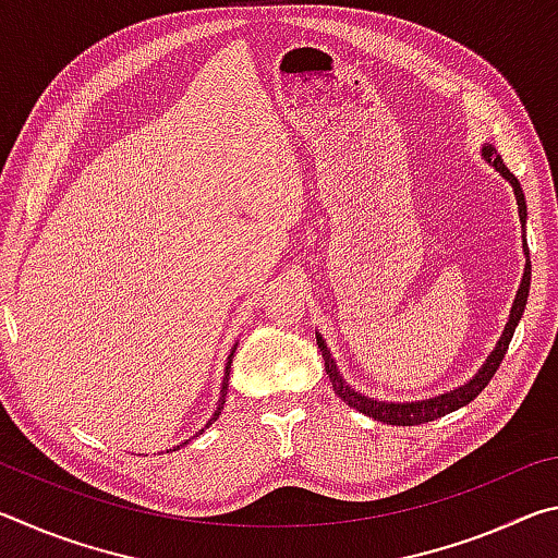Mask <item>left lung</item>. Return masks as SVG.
Masks as SVG:
<instances>
[{"label":"left lung","mask_w":558,"mask_h":558,"mask_svg":"<svg viewBox=\"0 0 558 558\" xmlns=\"http://www.w3.org/2000/svg\"><path fill=\"white\" fill-rule=\"evenodd\" d=\"M483 159L489 165L495 167V172H499V177H505L509 186H512L514 192V199H517V211H519V223H522V251H524V272H522V282H519V290H517V298L512 302V310H509V319L502 329V337L497 339V344L489 356L485 359V364L480 366L477 374L472 376L470 381H465L458 389L446 391V393H438V396H430V399H421V401H379V399H372V396H366L362 391H356L352 384H349L342 374H339V366H337V359L329 352L327 342L323 339V335L315 332L317 337V347L319 352H323L325 359V372L329 376V381H332V389L335 393L342 399L347 405H352L359 413L369 415L374 421H381V423H389V426H421V423H428V421H436L440 415L452 413L462 409V405H468L475 396L485 389L493 379L497 366L502 364L505 352L509 342H512V335L519 325V319H522V313L526 307V298H529V280H532V260H529V245H526V202H524V192L522 186H519L517 177L509 172L505 167L502 157L497 155V149L493 145H483Z\"/></svg>","instance_id":"left-lung-1"}]
</instances>
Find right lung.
Returning <instances> with one entry per match:
<instances>
[{
  "mask_svg": "<svg viewBox=\"0 0 558 558\" xmlns=\"http://www.w3.org/2000/svg\"><path fill=\"white\" fill-rule=\"evenodd\" d=\"M235 347H239V342H235L233 347H231V352H229V359H226V366H223V381H221V393H219V401H216V411L211 413V418L209 421H206V426L204 428H209L211 426V423L216 421V418H219V415H221V409H223V403H226V393H229V374H231V364H233V354H235ZM204 428L199 430V433H196V436H202V433H204ZM194 436V438H196ZM189 440H192V438H189ZM189 440H184V442H179V446H174V450H179V448H182V446H186V442ZM167 452H172V448H169Z\"/></svg>",
  "mask_w": 558,
  "mask_h": 558,
  "instance_id": "right-lung-1",
  "label": "right lung"
}]
</instances>
